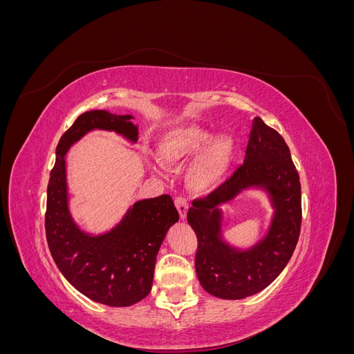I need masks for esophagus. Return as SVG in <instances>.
<instances>
[{
    "label": "esophagus",
    "instance_id": "34e87169",
    "mask_svg": "<svg viewBox=\"0 0 354 354\" xmlns=\"http://www.w3.org/2000/svg\"><path fill=\"white\" fill-rule=\"evenodd\" d=\"M174 203H176V208L178 211V214H180V218L185 220L186 218V214H187V209H189L187 199L183 198V196H177Z\"/></svg>",
    "mask_w": 354,
    "mask_h": 354
}]
</instances>
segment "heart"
Returning a JSON list of instances; mask_svg holds the SVG:
<instances>
[{"mask_svg": "<svg viewBox=\"0 0 354 354\" xmlns=\"http://www.w3.org/2000/svg\"><path fill=\"white\" fill-rule=\"evenodd\" d=\"M158 159L168 168H181L192 162L187 183L198 194L216 189L233 162L234 143L229 136L216 133L194 122L169 125L156 146Z\"/></svg>", "mask_w": 354, "mask_h": 354, "instance_id": "1", "label": "heart"}]
</instances>
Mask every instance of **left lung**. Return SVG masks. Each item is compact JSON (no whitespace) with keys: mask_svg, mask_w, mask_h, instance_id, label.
Segmentation results:
<instances>
[{"mask_svg":"<svg viewBox=\"0 0 354 354\" xmlns=\"http://www.w3.org/2000/svg\"><path fill=\"white\" fill-rule=\"evenodd\" d=\"M260 188L270 196V230L250 249L222 238L221 205L243 189ZM187 221L198 238L195 269L205 291L223 299H242L269 286L285 269L301 227V185L282 136L255 118L243 164L202 199H195Z\"/></svg>","mask_w":354,"mask_h":354,"instance_id":"left-lung-1","label":"left lung"}]
</instances>
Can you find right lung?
Instances as JSON below:
<instances>
[{
	"instance_id": "obj_1",
	"label": "right lung",
	"mask_w": 354,
	"mask_h": 354,
	"mask_svg": "<svg viewBox=\"0 0 354 354\" xmlns=\"http://www.w3.org/2000/svg\"><path fill=\"white\" fill-rule=\"evenodd\" d=\"M131 120L108 111L80 115L60 137L47 187L46 236L53 260L75 289L112 307L136 304L151 292L158 251L178 212L169 195H160L133 203L108 232H84L69 211L65 155L93 130L113 131L136 143L138 127Z\"/></svg>"
}]
</instances>
